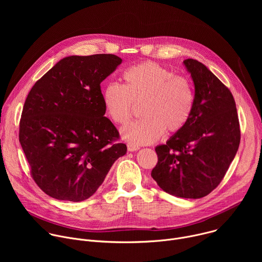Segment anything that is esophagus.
I'll return each instance as SVG.
<instances>
[{"mask_svg": "<svg viewBox=\"0 0 262 262\" xmlns=\"http://www.w3.org/2000/svg\"><path fill=\"white\" fill-rule=\"evenodd\" d=\"M140 149V147L138 146V145H134V144H127V150L128 151H130V152H133V151H137V150H139Z\"/></svg>", "mask_w": 262, "mask_h": 262, "instance_id": "obj_1", "label": "esophagus"}]
</instances>
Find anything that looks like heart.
I'll return each mask as SVG.
<instances>
[{
  "label": "heart",
  "instance_id": "1",
  "mask_svg": "<svg viewBox=\"0 0 262 262\" xmlns=\"http://www.w3.org/2000/svg\"><path fill=\"white\" fill-rule=\"evenodd\" d=\"M124 85L110 82L102 91V100L111 120L124 125L140 104L142 119L125 126L122 138L136 145L158 141L167 130L174 134L189 122L195 94L191 81L156 62L129 67L123 73Z\"/></svg>",
  "mask_w": 262,
  "mask_h": 262
}]
</instances>
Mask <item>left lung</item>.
<instances>
[{"label":"left lung","instance_id":"left-lung-1","mask_svg":"<svg viewBox=\"0 0 262 262\" xmlns=\"http://www.w3.org/2000/svg\"><path fill=\"white\" fill-rule=\"evenodd\" d=\"M195 86L192 116L164 145L152 178L166 193L198 199L214 190L225 176L241 142L236 105L230 90L201 62L183 61Z\"/></svg>","mask_w":262,"mask_h":262}]
</instances>
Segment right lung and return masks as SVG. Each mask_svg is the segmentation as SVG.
<instances>
[{"label": "right lung", "instance_id": "1", "mask_svg": "<svg viewBox=\"0 0 262 262\" xmlns=\"http://www.w3.org/2000/svg\"><path fill=\"white\" fill-rule=\"evenodd\" d=\"M122 59L69 56L37 81L25 101L19 142L36 184L58 200L91 197L126 145L104 117L100 83Z\"/></svg>", "mask_w": 262, "mask_h": 262}]
</instances>
